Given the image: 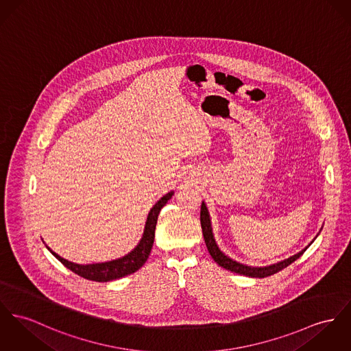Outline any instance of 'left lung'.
Wrapping results in <instances>:
<instances>
[{
    "label": "left lung",
    "mask_w": 351,
    "mask_h": 351,
    "mask_svg": "<svg viewBox=\"0 0 351 351\" xmlns=\"http://www.w3.org/2000/svg\"><path fill=\"white\" fill-rule=\"evenodd\" d=\"M200 224H202V230H203V237H204V242L208 248V252L210 255L213 256V259L215 261L216 263L219 266H221L223 269L226 270L231 271V272H235V274H239V275H245V276H251V278H266V276H270L272 274H276L278 271L283 270L286 269L287 266H290L293 262H295L298 258L306 251V248L303 251H300L297 255L283 261V262H279L276 265H272L269 267H250V266H244L241 265L232 259H230L228 256H226L220 250L219 247L216 245L215 239H214V235H213V228H211V221H210V215H208V211H207V207L206 204L203 203L202 204V208H200Z\"/></svg>",
    "instance_id": "left-lung-1"
}]
</instances>
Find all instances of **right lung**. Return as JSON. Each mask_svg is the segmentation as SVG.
I'll return each instance as SVG.
<instances>
[{"mask_svg":"<svg viewBox=\"0 0 351 351\" xmlns=\"http://www.w3.org/2000/svg\"><path fill=\"white\" fill-rule=\"evenodd\" d=\"M172 195H173V192H168L152 207L151 213L148 214V217H147L145 230H144L141 241L137 244V247L134 251H131L128 255H125L120 259H116V261H112V262H106V263H96V265L82 266V265H76V263L65 261L64 258L58 256L56 252H53L49 247H48V250L66 269L73 271L75 274L80 275L88 280L109 282V280L119 279V278H123L125 275H130V274L138 270L147 262V259L151 254L152 245H154L158 216L160 214V210L165 206V203L172 197Z\"/></svg>","mask_w":351,"mask_h":351,"instance_id":"add662e5","label":"right lung"}]
</instances>
